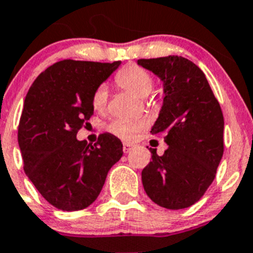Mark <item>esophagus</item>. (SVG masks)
Segmentation results:
<instances>
[{
  "mask_svg": "<svg viewBox=\"0 0 253 253\" xmlns=\"http://www.w3.org/2000/svg\"><path fill=\"white\" fill-rule=\"evenodd\" d=\"M133 149V145H131V143H124V152L125 154H128L131 150Z\"/></svg>",
  "mask_w": 253,
  "mask_h": 253,
  "instance_id": "obj_1",
  "label": "esophagus"
}]
</instances>
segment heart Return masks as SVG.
I'll list each match as a JSON object with an SVG mask.
<instances>
[{
  "label": "heart",
  "mask_w": 253,
  "mask_h": 253,
  "mask_svg": "<svg viewBox=\"0 0 253 253\" xmlns=\"http://www.w3.org/2000/svg\"><path fill=\"white\" fill-rule=\"evenodd\" d=\"M115 81L118 87L132 93V94L138 95V97H146L147 94L152 92L155 85L151 74L146 69L135 64L127 65L124 69L120 70ZM106 106L107 89L104 85H99L92 95V107L97 112H103L106 110ZM107 128L112 135L117 136L122 140L129 141L135 137L137 132L145 128V122L117 118V120L111 122Z\"/></svg>",
  "instance_id": "1"
}]
</instances>
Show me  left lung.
I'll return each mask as SVG.
<instances>
[{
    "instance_id": "left-lung-1",
    "label": "left lung",
    "mask_w": 253,
    "mask_h": 253,
    "mask_svg": "<svg viewBox=\"0 0 253 253\" xmlns=\"http://www.w3.org/2000/svg\"><path fill=\"white\" fill-rule=\"evenodd\" d=\"M138 65L164 82V106L151 128L168 149L142 170L150 199L166 209L197 203L209 188L224 151L222 108L204 74L193 61L177 55L138 59Z\"/></svg>"
}]
</instances>
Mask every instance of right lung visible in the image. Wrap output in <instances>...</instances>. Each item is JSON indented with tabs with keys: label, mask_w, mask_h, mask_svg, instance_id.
<instances>
[{
	"label": "right lung",
	"mask_w": 253,
	"mask_h": 253,
	"mask_svg": "<svg viewBox=\"0 0 253 253\" xmlns=\"http://www.w3.org/2000/svg\"><path fill=\"white\" fill-rule=\"evenodd\" d=\"M120 64L65 59L40 73L27 92L17 129L24 170L60 211L89 207L124 155L120 138L107 132L90 146L77 140L93 116V93Z\"/></svg>",
	"instance_id": "1"
}]
</instances>
